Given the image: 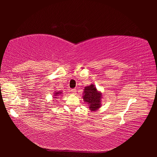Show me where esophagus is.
Returning <instances> with one entry per match:
<instances>
[{"label":"esophagus","mask_w":157,"mask_h":157,"mask_svg":"<svg viewBox=\"0 0 157 157\" xmlns=\"http://www.w3.org/2000/svg\"><path fill=\"white\" fill-rule=\"evenodd\" d=\"M71 92L72 94H75L76 92H77V90H76V89L74 88V89H71Z\"/></svg>","instance_id":"esophagus-1"}]
</instances>
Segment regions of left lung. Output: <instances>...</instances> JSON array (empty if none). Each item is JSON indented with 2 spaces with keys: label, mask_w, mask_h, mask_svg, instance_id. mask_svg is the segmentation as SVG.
Here are the masks:
<instances>
[{
  "label": "left lung",
  "mask_w": 157,
  "mask_h": 157,
  "mask_svg": "<svg viewBox=\"0 0 157 157\" xmlns=\"http://www.w3.org/2000/svg\"><path fill=\"white\" fill-rule=\"evenodd\" d=\"M82 97L84 102H87L89 105V109L91 111H97L101 108L102 94L101 92L98 91L93 84L84 88Z\"/></svg>",
  "instance_id": "1"
}]
</instances>
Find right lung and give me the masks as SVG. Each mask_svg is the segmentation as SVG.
<instances>
[{
    "label": "right lung",
    "mask_w": 157,
    "mask_h": 157,
    "mask_svg": "<svg viewBox=\"0 0 157 157\" xmlns=\"http://www.w3.org/2000/svg\"><path fill=\"white\" fill-rule=\"evenodd\" d=\"M63 94V92H57V91H55L54 92V93H53V97H54V98H58L59 96H61Z\"/></svg>",
    "instance_id": "add662e5"
}]
</instances>
